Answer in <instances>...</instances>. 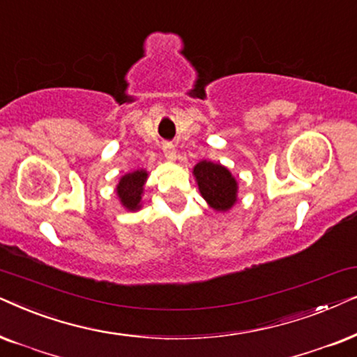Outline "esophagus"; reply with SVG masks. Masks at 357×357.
<instances>
[{
	"instance_id": "34e87169",
	"label": "esophagus",
	"mask_w": 357,
	"mask_h": 357,
	"mask_svg": "<svg viewBox=\"0 0 357 357\" xmlns=\"http://www.w3.org/2000/svg\"><path fill=\"white\" fill-rule=\"evenodd\" d=\"M163 153L168 161H174L176 160V149L173 144H163Z\"/></svg>"
}]
</instances>
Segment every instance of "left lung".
Returning <instances> with one entry per match:
<instances>
[{
	"instance_id": "1",
	"label": "left lung",
	"mask_w": 357,
	"mask_h": 357,
	"mask_svg": "<svg viewBox=\"0 0 357 357\" xmlns=\"http://www.w3.org/2000/svg\"><path fill=\"white\" fill-rule=\"evenodd\" d=\"M192 174L199 192L213 211L227 212L238 201V183L223 165L202 160L194 166Z\"/></svg>"
}]
</instances>
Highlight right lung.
Returning a JSON list of instances; mask_svg holds the SVG:
<instances>
[{
  "label": "right lung",
  "instance_id": "obj_1",
  "mask_svg": "<svg viewBox=\"0 0 357 357\" xmlns=\"http://www.w3.org/2000/svg\"><path fill=\"white\" fill-rule=\"evenodd\" d=\"M146 179H149V171L135 169L132 173L123 174L119 179L116 186V194L121 206L129 212H137L142 208V196H144V188Z\"/></svg>",
  "mask_w": 357,
  "mask_h": 357
}]
</instances>
